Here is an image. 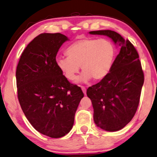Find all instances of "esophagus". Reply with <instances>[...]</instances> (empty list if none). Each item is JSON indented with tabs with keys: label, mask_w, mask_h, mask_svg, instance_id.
<instances>
[{
	"label": "esophagus",
	"mask_w": 157,
	"mask_h": 157,
	"mask_svg": "<svg viewBox=\"0 0 157 157\" xmlns=\"http://www.w3.org/2000/svg\"><path fill=\"white\" fill-rule=\"evenodd\" d=\"M81 88H82V90L83 92V93L85 94V95H86V88L84 86H81Z\"/></svg>",
	"instance_id": "esophagus-1"
}]
</instances>
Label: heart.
Segmentation results:
<instances>
[{"mask_svg":"<svg viewBox=\"0 0 157 157\" xmlns=\"http://www.w3.org/2000/svg\"><path fill=\"white\" fill-rule=\"evenodd\" d=\"M67 57L57 59V65L67 80L76 79L80 66L83 71L79 82L92 78L100 80L109 73L115 57L112 42L105 39L85 38L75 41L66 50Z\"/></svg>","mask_w":157,"mask_h":157,"instance_id":"1","label":"heart"}]
</instances>
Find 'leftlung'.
<instances>
[{
    "instance_id": "obj_1",
    "label": "left lung",
    "mask_w": 157,
    "mask_h": 157,
    "mask_svg": "<svg viewBox=\"0 0 157 157\" xmlns=\"http://www.w3.org/2000/svg\"><path fill=\"white\" fill-rule=\"evenodd\" d=\"M90 33L105 35L121 47L110 72L87 90L95 124L105 131H119L131 121L139 104L144 75L139 54L130 41L116 31L100 30Z\"/></svg>"
}]
</instances>
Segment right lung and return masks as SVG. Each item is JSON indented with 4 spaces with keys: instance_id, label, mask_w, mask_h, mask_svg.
Here are the masks:
<instances>
[{
    "instance_id": "add662e5",
    "label": "right lung",
    "mask_w": 157,
    "mask_h": 157,
    "mask_svg": "<svg viewBox=\"0 0 157 157\" xmlns=\"http://www.w3.org/2000/svg\"><path fill=\"white\" fill-rule=\"evenodd\" d=\"M67 40L60 33H41L25 48L16 68L23 112L37 131L51 138L70 132L84 97L80 87L69 82L57 65V52Z\"/></svg>"
}]
</instances>
